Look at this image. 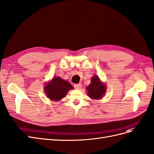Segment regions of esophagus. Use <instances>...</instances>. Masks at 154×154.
Here are the masks:
<instances>
[{
  "instance_id": "esophagus-1",
  "label": "esophagus",
  "mask_w": 154,
  "mask_h": 154,
  "mask_svg": "<svg viewBox=\"0 0 154 154\" xmlns=\"http://www.w3.org/2000/svg\"><path fill=\"white\" fill-rule=\"evenodd\" d=\"M82 87V85L81 83H79V84H75L74 85V88L76 89H80Z\"/></svg>"
}]
</instances>
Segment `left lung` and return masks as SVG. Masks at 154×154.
<instances>
[{
  "instance_id": "1",
  "label": "left lung",
  "mask_w": 154,
  "mask_h": 154,
  "mask_svg": "<svg viewBox=\"0 0 154 154\" xmlns=\"http://www.w3.org/2000/svg\"><path fill=\"white\" fill-rule=\"evenodd\" d=\"M86 90L90 97L98 99L103 97V95L106 91V87L100 82L99 78L97 76H94L91 79V84L86 88Z\"/></svg>"
}]
</instances>
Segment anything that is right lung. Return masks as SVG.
I'll return each instance as SVG.
<instances>
[{"mask_svg":"<svg viewBox=\"0 0 154 154\" xmlns=\"http://www.w3.org/2000/svg\"><path fill=\"white\" fill-rule=\"evenodd\" d=\"M45 87L47 97L55 101H58L64 98L67 92L73 88L68 82L63 81L60 77L53 78L51 82L47 84Z\"/></svg>","mask_w":154,"mask_h":154,"instance_id":"add662e5","label":"right lung"}]
</instances>
